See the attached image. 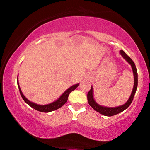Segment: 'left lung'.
I'll use <instances>...</instances> for the list:
<instances>
[{
  "label": "left lung",
  "mask_w": 150,
  "mask_h": 150,
  "mask_svg": "<svg viewBox=\"0 0 150 150\" xmlns=\"http://www.w3.org/2000/svg\"><path fill=\"white\" fill-rule=\"evenodd\" d=\"M120 54L122 56L124 59L131 65L134 77V87H133L132 91L130 96L129 97L128 100H127V102L125 104H124L123 105L116 106V107H107V106H101L100 105H98V104L96 102L93 96V88L92 86H91V90L88 91V93L87 94L88 103L94 110H96V112H98L100 113L101 115H103L104 116H112L117 115L118 113H120L122 112H123L124 110H126V109L130 105L132 102L134 95H135V93L136 92L137 87H138V73H137V69H136L135 63H134L132 59L130 57L126 55V53L124 52L123 50L120 51Z\"/></svg>",
  "instance_id": "1"
}]
</instances>
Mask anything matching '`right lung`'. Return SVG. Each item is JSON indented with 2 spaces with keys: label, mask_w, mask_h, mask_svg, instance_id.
<instances>
[{
  "label": "right lung",
  "mask_w": 150,
  "mask_h": 150,
  "mask_svg": "<svg viewBox=\"0 0 150 150\" xmlns=\"http://www.w3.org/2000/svg\"><path fill=\"white\" fill-rule=\"evenodd\" d=\"M17 84H18V88H19L20 95H21L22 98H23V100L25 101V103H27L28 105L31 106L32 108H34L35 110H36L38 111L42 112H50L57 110V109L62 107L63 105H65L66 102L67 101L68 96H69L70 93L71 92V91H74L75 88L78 87L79 85V83H77V84L72 85L71 87L66 90L65 92L60 96V97L56 100H55L54 102L47 104V105H38V104L33 103L32 101L29 100L28 98H26V96L23 95V93H22L21 91V88L20 87L19 83H18V77H17Z\"/></svg>",
  "instance_id": "add662e5"
}]
</instances>
